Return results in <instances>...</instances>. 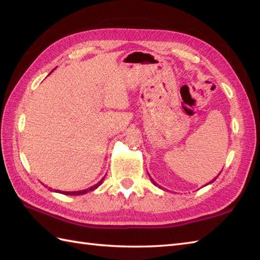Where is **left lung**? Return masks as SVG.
Segmentation results:
<instances>
[{
	"label": "left lung",
	"mask_w": 260,
	"mask_h": 260,
	"mask_svg": "<svg viewBox=\"0 0 260 260\" xmlns=\"http://www.w3.org/2000/svg\"><path fill=\"white\" fill-rule=\"evenodd\" d=\"M219 175H220V172H219ZM219 175H218V176H219ZM148 176H149V175H148ZM218 176H217V177H218ZM217 177H216V178H214V179H212V180H211V181H209V183H207V184H205V185H204V186H206V185H208V184H211V183H212V182H214V181H216V179H217ZM149 178H151V176H149ZM151 180H152V182H153V183H154V185H157V186H158V187H160V186H159V185H158V184H157V183H156V182H155V181H154V180H153V179H152V178H151ZM204 186H202V187H204ZM161 188H162V187H161ZM162 190H164V188H162Z\"/></svg>",
	"instance_id": "obj_1"
}]
</instances>
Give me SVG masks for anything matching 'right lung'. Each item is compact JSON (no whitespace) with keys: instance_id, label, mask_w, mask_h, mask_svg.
<instances>
[{"instance_id":"right-lung-1","label":"right lung","mask_w":260,"mask_h":260,"mask_svg":"<svg viewBox=\"0 0 260 260\" xmlns=\"http://www.w3.org/2000/svg\"><path fill=\"white\" fill-rule=\"evenodd\" d=\"M104 178H105V177H104ZM104 178L102 179V180H100L96 184H94V185H92V186H90V187H88V188H85V190H81V191H74V192H67V191L55 190V192L61 193V194H64V195H82V194H85V193H88V192H92V191H94V190H96V188H98L102 183H103ZM50 191H52V190H51V187H50Z\"/></svg>"}]
</instances>
